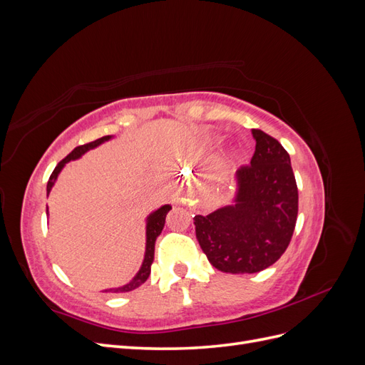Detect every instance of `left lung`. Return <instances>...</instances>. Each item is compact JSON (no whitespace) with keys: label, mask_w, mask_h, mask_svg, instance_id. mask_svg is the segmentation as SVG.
<instances>
[{"label":"left lung","mask_w":365,"mask_h":365,"mask_svg":"<svg viewBox=\"0 0 365 365\" xmlns=\"http://www.w3.org/2000/svg\"><path fill=\"white\" fill-rule=\"evenodd\" d=\"M256 152L235 175V195L207 216H195L196 239L222 272L254 274L288 248L298 213L289 153L260 129H251Z\"/></svg>","instance_id":"obj_1"}]
</instances>
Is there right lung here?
Returning a JSON list of instances; mask_svg holds the SVG:
<instances>
[{"instance_id": "1", "label": "right lung", "mask_w": 365, "mask_h": 365, "mask_svg": "<svg viewBox=\"0 0 365 365\" xmlns=\"http://www.w3.org/2000/svg\"><path fill=\"white\" fill-rule=\"evenodd\" d=\"M114 135H105L102 138H98L96 141H91L88 143V145H83V146H79L76 148L70 155L65 157L56 168H54L50 180L47 182V196L50 195L51 189L54 182L58 181V176L59 173L62 172V169L65 168V164H68L70 161H74V160H79L82 155H85V153L88 150L91 149H96L101 145H103V143L113 140ZM169 210H172V205L170 204H164L161 205L160 208L153 210L152 213L148 215L146 217V250H145V257H143V262H141V267L140 269L137 271V274L132 277L126 284L123 286H118V288H111V289H105L103 292H129V291H134L137 289L138 286H141L143 283H145L149 275H150V264L153 262V252H155V242H157V237L161 235V231L164 228V224H165V215L169 213ZM47 215H48V208H47Z\"/></svg>"}]
</instances>
